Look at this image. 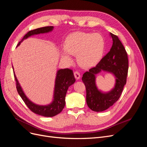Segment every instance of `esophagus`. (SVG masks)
<instances>
[{
	"label": "esophagus",
	"instance_id": "esophagus-1",
	"mask_svg": "<svg viewBox=\"0 0 147 147\" xmlns=\"http://www.w3.org/2000/svg\"><path fill=\"white\" fill-rule=\"evenodd\" d=\"M74 76H75V78H76L77 80H78V79H80V78L81 75H80V74L78 72H77V71H75V72H74Z\"/></svg>",
	"mask_w": 147,
	"mask_h": 147
}]
</instances>
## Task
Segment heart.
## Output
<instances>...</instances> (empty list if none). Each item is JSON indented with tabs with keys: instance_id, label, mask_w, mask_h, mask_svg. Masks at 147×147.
Listing matches in <instances>:
<instances>
[{
	"instance_id": "b5f03b06",
	"label": "heart",
	"mask_w": 147,
	"mask_h": 147,
	"mask_svg": "<svg viewBox=\"0 0 147 147\" xmlns=\"http://www.w3.org/2000/svg\"><path fill=\"white\" fill-rule=\"evenodd\" d=\"M65 51L62 57L72 61L70 55H77L78 64L85 68L95 65L103 55L105 42L103 37L98 33L76 32L66 39Z\"/></svg>"
}]
</instances>
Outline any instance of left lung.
Segmentation results:
<instances>
[{
  "instance_id": "1",
  "label": "left lung",
  "mask_w": 147,
  "mask_h": 147,
  "mask_svg": "<svg viewBox=\"0 0 147 147\" xmlns=\"http://www.w3.org/2000/svg\"><path fill=\"white\" fill-rule=\"evenodd\" d=\"M113 43L110 51L94 67L83 75L82 81L86 86V103L91 110L102 112L113 105L121 96L126 83L128 58L125 48L118 37L110 33ZM101 71L113 74L115 78L114 88L109 92H102L97 88L95 75Z\"/></svg>"
}]
</instances>
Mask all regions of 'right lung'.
<instances>
[{"instance_id":"add662e5","label":"right lung","mask_w":147,"mask_h":147,"mask_svg":"<svg viewBox=\"0 0 147 147\" xmlns=\"http://www.w3.org/2000/svg\"><path fill=\"white\" fill-rule=\"evenodd\" d=\"M54 29L53 26H46V27L38 28L32 30H30L26 34L21 40L17 45L18 47L24 40L34 35L48 33ZM14 70V69H13ZM14 72V71H13ZM14 77L16 83V89L18 92L23 100L26 105L32 112L41 116L46 117H52L59 114L64 108L65 104V98L67 91L70 86L75 82L73 71L69 69H59L57 71L55 79L53 99L51 103L46 105H40L34 103L30 100L26 96L22 89L18 80L14 72Z\"/></svg>"}]
</instances>
